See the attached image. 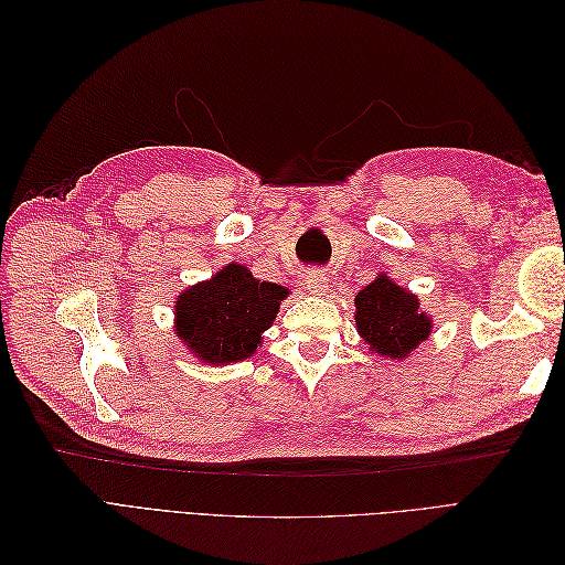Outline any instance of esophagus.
Wrapping results in <instances>:
<instances>
[{
	"mask_svg": "<svg viewBox=\"0 0 565 565\" xmlns=\"http://www.w3.org/2000/svg\"><path fill=\"white\" fill-rule=\"evenodd\" d=\"M301 285H303V289L309 295H322L324 289H328V278L322 276V273H309V276H303V280H301Z\"/></svg>",
	"mask_w": 565,
	"mask_h": 565,
	"instance_id": "34e87169",
	"label": "esophagus"
}]
</instances>
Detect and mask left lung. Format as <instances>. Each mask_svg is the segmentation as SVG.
Instances as JSON below:
<instances>
[{
  "instance_id": "left-lung-1",
  "label": "left lung",
  "mask_w": 565,
  "mask_h": 565,
  "mask_svg": "<svg viewBox=\"0 0 565 565\" xmlns=\"http://www.w3.org/2000/svg\"><path fill=\"white\" fill-rule=\"evenodd\" d=\"M355 330L372 353L386 361H405L434 332L431 316L419 309L417 295L386 273H377L353 299Z\"/></svg>"
}]
</instances>
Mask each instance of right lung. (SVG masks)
Masks as SVG:
<instances>
[{
  "mask_svg": "<svg viewBox=\"0 0 565 565\" xmlns=\"http://www.w3.org/2000/svg\"><path fill=\"white\" fill-rule=\"evenodd\" d=\"M289 289L252 276L243 264L218 268L212 278L179 292L174 334L204 365L247 361L264 344Z\"/></svg>",
  "mask_w": 565,
  "mask_h": 565,
  "instance_id": "right-lung-1",
  "label": "right lung"
}]
</instances>
